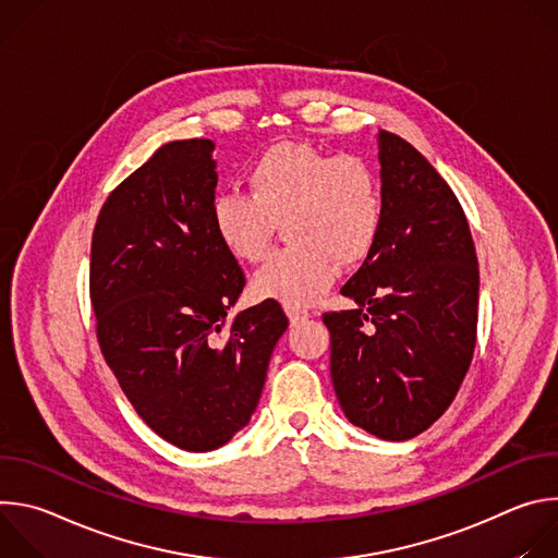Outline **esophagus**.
<instances>
[{
	"label": "esophagus",
	"instance_id": "1",
	"mask_svg": "<svg viewBox=\"0 0 558 558\" xmlns=\"http://www.w3.org/2000/svg\"><path fill=\"white\" fill-rule=\"evenodd\" d=\"M284 311H287V315H289L291 325H298V323H302V320H306V317H308V311L298 308V306H284Z\"/></svg>",
	"mask_w": 558,
	"mask_h": 558
}]
</instances>
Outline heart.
<instances>
[{
    "mask_svg": "<svg viewBox=\"0 0 558 558\" xmlns=\"http://www.w3.org/2000/svg\"><path fill=\"white\" fill-rule=\"evenodd\" d=\"M250 194H220L211 227L238 260L265 258L284 222L291 245L256 274L254 291L284 306H304L338 278V263L368 256L381 229V194L375 172L353 154H329L308 143H278L247 170Z\"/></svg>",
    "mask_w": 558,
    "mask_h": 558,
    "instance_id": "heart-1",
    "label": "heart"
}]
</instances>
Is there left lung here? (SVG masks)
<instances>
[{
    "label": "left lung",
    "mask_w": 558,
    "mask_h": 558,
    "mask_svg": "<svg viewBox=\"0 0 558 558\" xmlns=\"http://www.w3.org/2000/svg\"><path fill=\"white\" fill-rule=\"evenodd\" d=\"M381 229L342 287L357 306L325 313L331 379L347 420L388 439L433 426L468 373L480 265L465 214L439 172L379 130Z\"/></svg>",
    "instance_id": "left-lung-1"
}]
</instances>
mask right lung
<instances>
[{"label":"right lung","instance_id":"right-lung-1","mask_svg":"<svg viewBox=\"0 0 558 558\" xmlns=\"http://www.w3.org/2000/svg\"><path fill=\"white\" fill-rule=\"evenodd\" d=\"M209 138L172 141L104 203L90 250L101 353L138 417L207 452L245 428L289 320L276 300L229 317L245 274L211 227Z\"/></svg>","mask_w":558,"mask_h":558}]
</instances>
